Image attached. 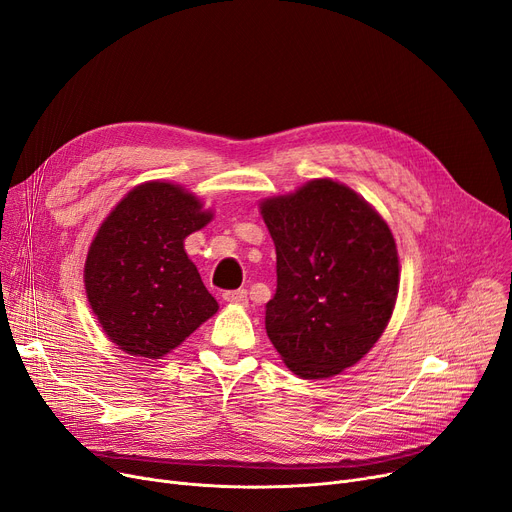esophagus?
<instances>
[{"label":"esophagus","instance_id":"34e87169","mask_svg":"<svg viewBox=\"0 0 512 512\" xmlns=\"http://www.w3.org/2000/svg\"><path fill=\"white\" fill-rule=\"evenodd\" d=\"M222 299H224L226 303L245 307V305L249 303V294H247V290H228V292L222 294Z\"/></svg>","mask_w":512,"mask_h":512}]
</instances>
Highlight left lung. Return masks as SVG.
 I'll list each match as a JSON object with an SVG mask.
<instances>
[{
    "label": "left lung",
    "instance_id": "1",
    "mask_svg": "<svg viewBox=\"0 0 512 512\" xmlns=\"http://www.w3.org/2000/svg\"><path fill=\"white\" fill-rule=\"evenodd\" d=\"M278 288L265 330L305 380L332 378L380 340L398 294V251L382 215L346 184L309 180L265 199Z\"/></svg>",
    "mask_w": 512,
    "mask_h": 512
}]
</instances>
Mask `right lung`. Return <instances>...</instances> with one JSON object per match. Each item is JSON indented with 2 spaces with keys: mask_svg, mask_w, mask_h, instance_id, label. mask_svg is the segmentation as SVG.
Segmentation results:
<instances>
[{
  "mask_svg": "<svg viewBox=\"0 0 512 512\" xmlns=\"http://www.w3.org/2000/svg\"><path fill=\"white\" fill-rule=\"evenodd\" d=\"M201 199L145 182L99 226L85 261L87 299L103 332L132 357L161 359L218 311L184 238L209 224Z\"/></svg>",
  "mask_w": 512,
  "mask_h": 512,
  "instance_id": "1",
  "label": "right lung"
}]
</instances>
